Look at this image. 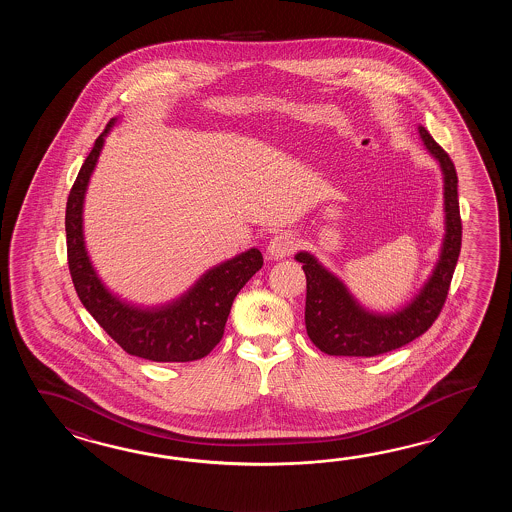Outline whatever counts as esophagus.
<instances>
[{
    "label": "esophagus",
    "mask_w": 512,
    "mask_h": 512,
    "mask_svg": "<svg viewBox=\"0 0 512 512\" xmlns=\"http://www.w3.org/2000/svg\"><path fill=\"white\" fill-rule=\"evenodd\" d=\"M296 249H298V240L291 232H278L276 236H272V240L267 245V256L274 260H282L294 254Z\"/></svg>",
    "instance_id": "34e87169"
}]
</instances>
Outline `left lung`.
<instances>
[{
    "label": "left lung",
    "instance_id": "8db88e82",
    "mask_svg": "<svg viewBox=\"0 0 512 512\" xmlns=\"http://www.w3.org/2000/svg\"><path fill=\"white\" fill-rule=\"evenodd\" d=\"M419 133L428 152L441 163L445 174L446 236L441 260L425 289L412 304L395 315L379 316L359 307L342 282H338V278L327 272L311 254H296L307 282L305 329L316 348L327 355L375 357L403 348L426 333L443 311L456 271L463 232L457 199L456 166L423 126H419Z\"/></svg>",
    "mask_w": 512,
    "mask_h": 512
}]
</instances>
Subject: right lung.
Instances as JSON below:
<instances>
[{
	"instance_id": "add662e5",
	"label": "right lung",
	"mask_w": 512,
	"mask_h": 512,
	"mask_svg": "<svg viewBox=\"0 0 512 512\" xmlns=\"http://www.w3.org/2000/svg\"><path fill=\"white\" fill-rule=\"evenodd\" d=\"M113 122L109 120L106 130L98 135L67 197V265L78 298L98 326L130 355L153 362L203 359L223 338L232 302L243 285L260 271L263 256L258 249H251L221 263L208 271L181 300L157 311H142L111 296L87 258L82 236V203L104 135Z\"/></svg>"
}]
</instances>
